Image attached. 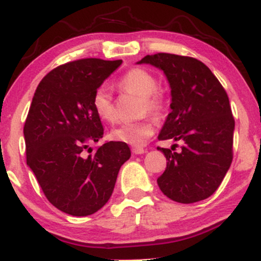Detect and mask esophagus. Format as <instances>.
Returning <instances> with one entry per match:
<instances>
[{
    "mask_svg": "<svg viewBox=\"0 0 261 261\" xmlns=\"http://www.w3.org/2000/svg\"><path fill=\"white\" fill-rule=\"evenodd\" d=\"M132 152H133L134 154H141V153H144L145 150L143 147H133L132 148Z\"/></svg>",
    "mask_w": 261,
    "mask_h": 261,
    "instance_id": "obj_1",
    "label": "esophagus"
}]
</instances>
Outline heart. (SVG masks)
Masks as SVG:
<instances>
[{
	"instance_id": "b5f03b06",
	"label": "heart",
	"mask_w": 261,
	"mask_h": 261,
	"mask_svg": "<svg viewBox=\"0 0 261 261\" xmlns=\"http://www.w3.org/2000/svg\"><path fill=\"white\" fill-rule=\"evenodd\" d=\"M155 76L141 67H134L128 70L118 81V87L123 92L137 94L141 98V113H148L160 116L167 106V97L161 89H158ZM93 109L103 121L113 122L115 120V108L113 96L107 86H100L94 91L92 99ZM153 122L151 118H144L138 122L123 123L111 130L114 140L139 147L146 143L153 134Z\"/></svg>"
}]
</instances>
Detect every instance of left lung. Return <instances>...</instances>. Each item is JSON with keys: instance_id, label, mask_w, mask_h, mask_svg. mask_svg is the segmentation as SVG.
Here are the masks:
<instances>
[{"instance_id": "1", "label": "left lung", "mask_w": 261, "mask_h": 261, "mask_svg": "<svg viewBox=\"0 0 261 261\" xmlns=\"http://www.w3.org/2000/svg\"><path fill=\"white\" fill-rule=\"evenodd\" d=\"M139 63L161 68L171 87V113L158 139L184 141L180 153L157 147L167 158L161 191L181 204L211 197L232 162L235 120L224 87L194 57L158 53Z\"/></svg>"}]
</instances>
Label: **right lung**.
I'll return each instance as SVG.
<instances>
[{
	"instance_id": "right-lung-1",
	"label": "right lung",
	"mask_w": 261,
	"mask_h": 261,
	"mask_svg": "<svg viewBox=\"0 0 261 261\" xmlns=\"http://www.w3.org/2000/svg\"><path fill=\"white\" fill-rule=\"evenodd\" d=\"M121 63L81 59L61 64L43 77L33 96L23 127L27 165L50 204L68 215L83 217L103 207L130 157L128 145L120 141L85 154L104 134L92 106L94 91Z\"/></svg>"
}]
</instances>
